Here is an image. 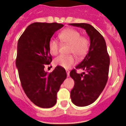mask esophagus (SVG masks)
<instances>
[{
	"label": "esophagus",
	"mask_w": 126,
	"mask_h": 126,
	"mask_svg": "<svg viewBox=\"0 0 126 126\" xmlns=\"http://www.w3.org/2000/svg\"><path fill=\"white\" fill-rule=\"evenodd\" d=\"M66 73H67V77H69L70 71L68 70H66Z\"/></svg>",
	"instance_id": "esophagus-1"
}]
</instances>
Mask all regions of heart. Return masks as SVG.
<instances>
[{
	"label": "heart",
	"mask_w": 126,
	"mask_h": 126,
	"mask_svg": "<svg viewBox=\"0 0 126 126\" xmlns=\"http://www.w3.org/2000/svg\"><path fill=\"white\" fill-rule=\"evenodd\" d=\"M59 37L61 42L70 45L69 53H73L78 58L84 57L89 49V41L87 37L80 36V33L77 30L67 28L59 33ZM59 43L54 39H51L48 42V48L52 55L58 54ZM76 63L75 59L72 56H59L54 59V63L64 69H69Z\"/></svg>",
	"instance_id": "b5f03b06"
}]
</instances>
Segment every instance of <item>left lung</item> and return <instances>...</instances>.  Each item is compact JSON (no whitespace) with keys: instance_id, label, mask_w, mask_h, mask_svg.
<instances>
[{"instance_id":"obj_1","label":"left lung","mask_w":126,"mask_h":126,"mask_svg":"<svg viewBox=\"0 0 126 126\" xmlns=\"http://www.w3.org/2000/svg\"><path fill=\"white\" fill-rule=\"evenodd\" d=\"M70 25L84 29L90 40L89 52L76 67L86 72L77 73L72 70L70 76L75 81L71 90L72 101L77 106L84 107L94 102L104 90L108 80L110 57L103 36L87 23H70Z\"/></svg>"}]
</instances>
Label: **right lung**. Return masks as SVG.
Masks as SVG:
<instances>
[{"label":"right lung","mask_w":126,"mask_h":126,"mask_svg":"<svg viewBox=\"0 0 126 126\" xmlns=\"http://www.w3.org/2000/svg\"><path fill=\"white\" fill-rule=\"evenodd\" d=\"M63 26L57 23H33L18 40L16 66L21 84L30 101L42 108L55 105L57 92L67 78L65 69L60 66L50 73L44 70L45 64L52 61L49 40Z\"/></svg>","instance_id":"add662e5"}]
</instances>
